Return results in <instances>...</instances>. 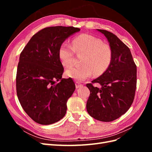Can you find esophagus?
<instances>
[{"instance_id":"1","label":"esophagus","mask_w":152,"mask_h":152,"mask_svg":"<svg viewBox=\"0 0 152 152\" xmlns=\"http://www.w3.org/2000/svg\"><path fill=\"white\" fill-rule=\"evenodd\" d=\"M82 84H80L79 82H75V87H76V89H78V88H79V87H82Z\"/></svg>"}]
</instances>
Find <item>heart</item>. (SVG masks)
Here are the masks:
<instances>
[{"label":"heart","instance_id":"b5f03b06","mask_svg":"<svg viewBox=\"0 0 152 152\" xmlns=\"http://www.w3.org/2000/svg\"><path fill=\"white\" fill-rule=\"evenodd\" d=\"M72 46L63 42L58 49V56L62 65L70 67L72 65L74 52L84 54L80 67L68 69L66 74L75 80L84 81L94 73L102 74L110 66L112 61L113 53L109 45L103 44V41L89 34H81L73 38Z\"/></svg>","mask_w":152,"mask_h":152}]
</instances>
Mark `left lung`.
<instances>
[{
  "instance_id": "8db88e82",
  "label": "left lung",
  "mask_w": 152,
  "mask_h": 152,
  "mask_svg": "<svg viewBox=\"0 0 152 152\" xmlns=\"http://www.w3.org/2000/svg\"><path fill=\"white\" fill-rule=\"evenodd\" d=\"M103 34L113 53L110 66L103 74L86 86L90 96L86 104L87 111L96 120L111 122L129 109L136 88V66L131 50L117 37L108 31L96 29ZM98 83L101 88L93 86Z\"/></svg>"
}]
</instances>
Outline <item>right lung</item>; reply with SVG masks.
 <instances>
[{"mask_svg": "<svg viewBox=\"0 0 152 152\" xmlns=\"http://www.w3.org/2000/svg\"><path fill=\"white\" fill-rule=\"evenodd\" d=\"M80 30L73 26L45 28L32 37L20 54L17 96L25 112L37 123L49 125L65 115L67 101L75 85L71 78L62 79L64 68L58 49Z\"/></svg>", "mask_w": 152, "mask_h": 152, "instance_id": "add662e5", "label": "right lung"}]
</instances>
